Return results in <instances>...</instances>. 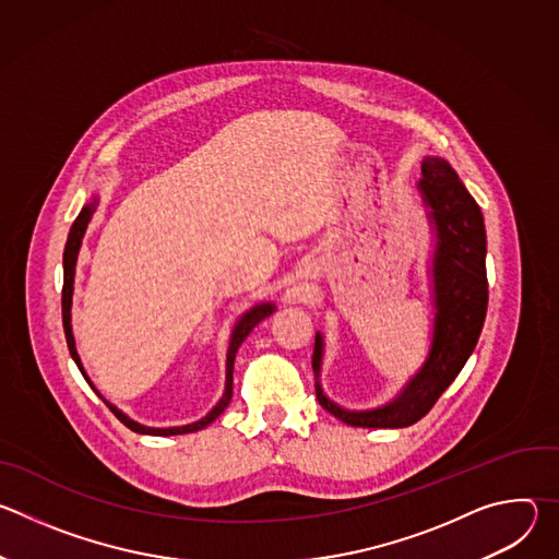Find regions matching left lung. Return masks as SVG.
I'll return each instance as SVG.
<instances>
[{
  "label": "left lung",
  "mask_w": 559,
  "mask_h": 559,
  "mask_svg": "<svg viewBox=\"0 0 559 559\" xmlns=\"http://www.w3.org/2000/svg\"><path fill=\"white\" fill-rule=\"evenodd\" d=\"M420 190L438 229L433 259L436 334L420 373L391 405L376 412H345L328 401L318 382L323 341L316 334L311 356L316 397L323 409L352 427L401 429L425 418L468 360L485 325L489 283L485 263L487 231L480 205L466 192L455 170L438 156H427L423 162Z\"/></svg>",
  "instance_id": "1"
}]
</instances>
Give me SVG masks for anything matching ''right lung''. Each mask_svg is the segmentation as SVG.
Masks as SVG:
<instances>
[{"instance_id":"obj_1","label":"right lung","mask_w":559,"mask_h":559,"mask_svg":"<svg viewBox=\"0 0 559 559\" xmlns=\"http://www.w3.org/2000/svg\"><path fill=\"white\" fill-rule=\"evenodd\" d=\"M93 210L95 205H86L82 212H79V216L74 218L72 227H70V234H68V241H66V250H63V289H61V316H63V334H66V343H68V349H70V356L72 360L76 362L79 371L84 373V367H82V360H79L76 356V349H74V338H72V330H70V305H72V281H74V263H76V252H79V246H82V238H84V231L88 227V221L93 216ZM274 311L272 305H261V307H254L252 311H248L241 323H238L234 328V334H231V343H229V352H227V380H225V393L221 397V403L199 423L194 425H186V427H173V429H150V427H141L136 423H132L128 416H123L119 409H115L110 403L108 409L130 429V431H136V433H147V436H177V433H192V431H199L203 427H207L210 423H214L223 409L229 405L231 401V371H234V358H236V352L238 347H241V343L248 338V334L263 321L265 316H270ZM86 378V373H84ZM88 380V378H86ZM91 384V380H88ZM95 389V386H93Z\"/></svg>"}]
</instances>
